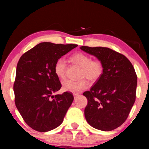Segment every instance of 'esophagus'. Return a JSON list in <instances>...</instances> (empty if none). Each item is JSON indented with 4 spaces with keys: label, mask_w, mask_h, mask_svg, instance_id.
<instances>
[{
    "label": "esophagus",
    "mask_w": 149,
    "mask_h": 149,
    "mask_svg": "<svg viewBox=\"0 0 149 149\" xmlns=\"http://www.w3.org/2000/svg\"><path fill=\"white\" fill-rule=\"evenodd\" d=\"M73 95H74V99H75L77 96H78L79 94H78V93H74V94H73Z\"/></svg>",
    "instance_id": "34e87169"
}]
</instances>
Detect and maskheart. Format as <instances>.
Segmentation results:
<instances>
[{
  "mask_svg": "<svg viewBox=\"0 0 149 149\" xmlns=\"http://www.w3.org/2000/svg\"><path fill=\"white\" fill-rule=\"evenodd\" d=\"M70 60L81 68L80 78H86L91 82H95L102 77L104 72V65L99 60H92L90 56L77 53L70 58ZM66 64L64 58H61L56 61L54 66V72L60 79H64L66 75ZM88 87V83L85 79L72 81L66 79L62 81V88L64 91L78 93Z\"/></svg>",
  "mask_w": 149,
  "mask_h": 149,
  "instance_id": "obj_1",
  "label": "heart"
}]
</instances>
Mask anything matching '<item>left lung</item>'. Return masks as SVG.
Listing matches in <instances>:
<instances>
[{
	"label": "left lung",
	"mask_w": 149,
	"mask_h": 149,
	"mask_svg": "<svg viewBox=\"0 0 149 149\" xmlns=\"http://www.w3.org/2000/svg\"><path fill=\"white\" fill-rule=\"evenodd\" d=\"M80 49L100 60L104 72L89 91L85 117L95 129L111 131L121 125L129 115L136 100L137 76L133 65L125 56L107 47Z\"/></svg>",
	"instance_id": "1"
}]
</instances>
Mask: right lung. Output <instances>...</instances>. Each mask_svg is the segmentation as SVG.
I'll return each instance as SVG.
<instances>
[{"label": "right lung", "mask_w": 149, "mask_h": 149, "mask_svg": "<svg viewBox=\"0 0 149 149\" xmlns=\"http://www.w3.org/2000/svg\"><path fill=\"white\" fill-rule=\"evenodd\" d=\"M77 46L40 42L19 60L13 85L15 106L24 121L36 131L46 132L58 127L72 104V93L53 95L62 87L54 66Z\"/></svg>", "instance_id": "obj_1"}]
</instances>
